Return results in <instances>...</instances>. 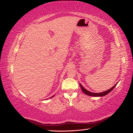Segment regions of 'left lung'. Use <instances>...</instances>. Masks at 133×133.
Returning <instances> with one entry per match:
<instances>
[{
	"instance_id": "left-lung-1",
	"label": "left lung",
	"mask_w": 133,
	"mask_h": 133,
	"mask_svg": "<svg viewBox=\"0 0 133 133\" xmlns=\"http://www.w3.org/2000/svg\"><path fill=\"white\" fill-rule=\"evenodd\" d=\"M118 84V83H116V84H115V85L112 87L111 88H110V89H108V90L103 91L102 92H99V93H94V92H90L89 91L87 90L80 84V88H81L82 91L84 92V93H85L87 95H88L92 96H105L107 94H109L110 91H111L112 90H113V89L115 87V86L116 85V84Z\"/></svg>"
}]
</instances>
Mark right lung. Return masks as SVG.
I'll return each mask as SVG.
<instances>
[{"instance_id": "add662e5", "label": "right lung", "mask_w": 133, "mask_h": 133, "mask_svg": "<svg viewBox=\"0 0 133 133\" xmlns=\"http://www.w3.org/2000/svg\"><path fill=\"white\" fill-rule=\"evenodd\" d=\"M53 96H54V95H53V96H51V98H53Z\"/></svg>"}]
</instances>
